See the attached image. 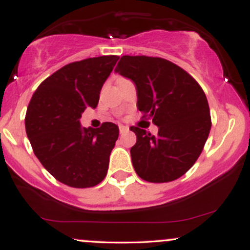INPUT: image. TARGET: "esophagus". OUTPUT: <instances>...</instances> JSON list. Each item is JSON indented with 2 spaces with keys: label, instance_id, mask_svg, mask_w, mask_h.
I'll use <instances>...</instances> for the list:
<instances>
[{
  "label": "esophagus",
  "instance_id": "1",
  "mask_svg": "<svg viewBox=\"0 0 250 250\" xmlns=\"http://www.w3.org/2000/svg\"><path fill=\"white\" fill-rule=\"evenodd\" d=\"M119 129H120V134H125L127 133V131H129V128L125 127V125H120Z\"/></svg>",
  "mask_w": 250,
  "mask_h": 250
}]
</instances>
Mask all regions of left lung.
<instances>
[{
	"label": "left lung",
	"instance_id": "8db88e82",
	"mask_svg": "<svg viewBox=\"0 0 250 250\" xmlns=\"http://www.w3.org/2000/svg\"><path fill=\"white\" fill-rule=\"evenodd\" d=\"M115 70L135 83L142 117L159 127L156 135L130 127L136 134L130 149L135 171L153 183L179 179L199 159L210 131L205 91L187 71L161 57L125 55Z\"/></svg>",
	"mask_w": 250,
	"mask_h": 250
}]
</instances>
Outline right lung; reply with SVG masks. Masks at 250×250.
<instances>
[{
    "instance_id": "right-lung-1",
    "label": "right lung",
    "mask_w": 250,
    "mask_h": 250,
    "mask_svg": "<svg viewBox=\"0 0 250 250\" xmlns=\"http://www.w3.org/2000/svg\"><path fill=\"white\" fill-rule=\"evenodd\" d=\"M119 59L90 57L64 65L39 85L28 105L25 131L34 154L69 187H94L107 175L119 127L104 122L97 129L82 128L80 119L88 107L96 108Z\"/></svg>"
}]
</instances>
